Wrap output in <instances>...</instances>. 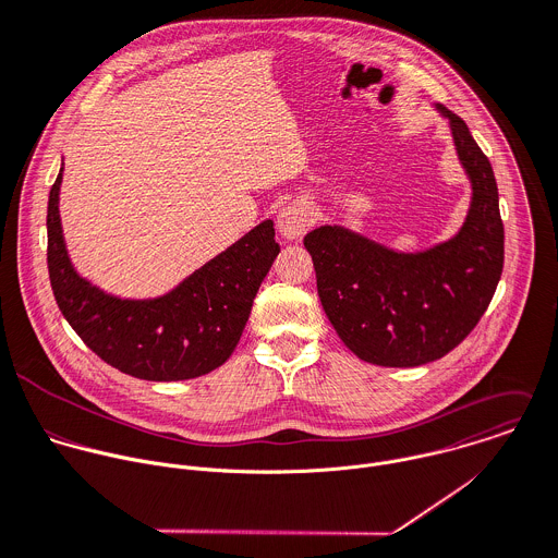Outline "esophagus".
I'll list each match as a JSON object with an SVG mask.
<instances>
[{"label": "esophagus", "mask_w": 558, "mask_h": 558, "mask_svg": "<svg viewBox=\"0 0 558 558\" xmlns=\"http://www.w3.org/2000/svg\"><path fill=\"white\" fill-rule=\"evenodd\" d=\"M315 221V215L311 210L308 204L304 202H293L289 206H284L278 215V232L289 239V241H295V239H302L306 234V230L313 226Z\"/></svg>", "instance_id": "obj_1"}]
</instances>
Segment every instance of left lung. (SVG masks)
Returning a JSON list of instances; mask_svg holds the SVG:
<instances>
[{"label": "left lung", "instance_id": "left-lung-1", "mask_svg": "<svg viewBox=\"0 0 558 558\" xmlns=\"http://www.w3.org/2000/svg\"><path fill=\"white\" fill-rule=\"evenodd\" d=\"M450 123L457 156L472 184L459 232L422 252H398L343 226L304 236L322 306L341 341L383 367H417L454 350L485 315L505 265V226L489 158L468 123Z\"/></svg>", "mask_w": 558, "mask_h": 558}]
</instances>
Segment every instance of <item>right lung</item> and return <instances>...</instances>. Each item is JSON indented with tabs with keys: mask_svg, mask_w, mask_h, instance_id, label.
<instances>
[{
	"mask_svg": "<svg viewBox=\"0 0 558 558\" xmlns=\"http://www.w3.org/2000/svg\"><path fill=\"white\" fill-rule=\"evenodd\" d=\"M60 182L62 167L47 204V267L56 304L77 337L141 380H189L221 367L280 252L274 221L265 219L158 298H119L75 271L62 236Z\"/></svg>",
	"mask_w": 558,
	"mask_h": 558,
	"instance_id": "right-lung-1",
	"label": "right lung"
}]
</instances>
